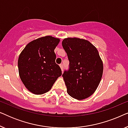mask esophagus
<instances>
[{
	"label": "esophagus",
	"mask_w": 128,
	"mask_h": 128,
	"mask_svg": "<svg viewBox=\"0 0 128 128\" xmlns=\"http://www.w3.org/2000/svg\"><path fill=\"white\" fill-rule=\"evenodd\" d=\"M60 67L61 70H62V72L64 71V65H63V64H60Z\"/></svg>",
	"instance_id": "obj_1"
}]
</instances>
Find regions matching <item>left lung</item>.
I'll return each mask as SVG.
<instances>
[{"instance_id": "obj_1", "label": "left lung", "mask_w": 128, "mask_h": 128, "mask_svg": "<svg viewBox=\"0 0 128 128\" xmlns=\"http://www.w3.org/2000/svg\"><path fill=\"white\" fill-rule=\"evenodd\" d=\"M63 48L69 60V69L62 77L68 94L77 100L92 96L100 83L103 64L97 48L87 40L64 38Z\"/></svg>"}]
</instances>
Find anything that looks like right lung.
Here are the masks:
<instances>
[{
  "mask_svg": "<svg viewBox=\"0 0 128 128\" xmlns=\"http://www.w3.org/2000/svg\"><path fill=\"white\" fill-rule=\"evenodd\" d=\"M59 38L45 36L26 45L18 59L20 78L27 90L34 94L48 92L62 71L55 63L56 46Z\"/></svg>",
  "mask_w": 128,
  "mask_h": 128,
  "instance_id": "add662e5",
  "label": "right lung"
}]
</instances>
